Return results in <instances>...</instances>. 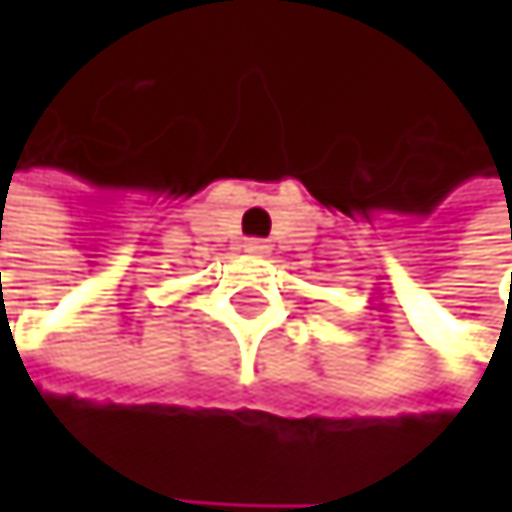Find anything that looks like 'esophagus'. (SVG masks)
Returning a JSON list of instances; mask_svg holds the SVG:
<instances>
[{"mask_svg":"<svg viewBox=\"0 0 512 512\" xmlns=\"http://www.w3.org/2000/svg\"><path fill=\"white\" fill-rule=\"evenodd\" d=\"M246 249H249L252 255H269V246H266V240H249V243H246Z\"/></svg>","mask_w":512,"mask_h":512,"instance_id":"1","label":"esophagus"}]
</instances>
